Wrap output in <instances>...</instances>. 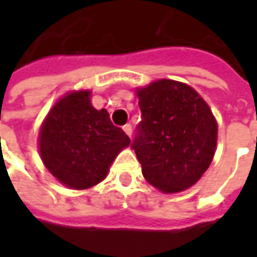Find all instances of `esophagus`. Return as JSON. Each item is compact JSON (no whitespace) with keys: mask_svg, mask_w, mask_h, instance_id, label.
<instances>
[{"mask_svg":"<svg viewBox=\"0 0 257 257\" xmlns=\"http://www.w3.org/2000/svg\"><path fill=\"white\" fill-rule=\"evenodd\" d=\"M123 130L124 133L127 134L128 137H132V134H133V127H132V124H125V125H123Z\"/></svg>","mask_w":257,"mask_h":257,"instance_id":"1","label":"esophagus"}]
</instances>
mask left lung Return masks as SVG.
I'll use <instances>...</instances> for the list:
<instances>
[{
	"label": "left lung",
	"instance_id": "obj_1",
	"mask_svg": "<svg viewBox=\"0 0 257 257\" xmlns=\"http://www.w3.org/2000/svg\"><path fill=\"white\" fill-rule=\"evenodd\" d=\"M142 121L132 149L144 179L163 193L192 187L216 152L217 123L190 85L157 80L137 88Z\"/></svg>",
	"mask_w": 257,
	"mask_h": 257
}]
</instances>
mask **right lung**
<instances>
[{
  "label": "right lung",
  "mask_w": 257,
  "mask_h": 257,
  "mask_svg": "<svg viewBox=\"0 0 257 257\" xmlns=\"http://www.w3.org/2000/svg\"><path fill=\"white\" fill-rule=\"evenodd\" d=\"M90 91L60 98L41 125L38 146L43 163L58 182L75 190L104 180L115 156L130 139L115 127L105 108L95 110Z\"/></svg>",
  "instance_id": "obj_1"
}]
</instances>
